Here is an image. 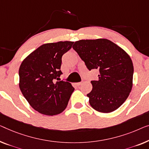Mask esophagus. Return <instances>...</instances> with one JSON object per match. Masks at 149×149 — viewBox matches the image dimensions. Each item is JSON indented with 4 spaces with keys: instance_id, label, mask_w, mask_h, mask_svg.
I'll return each instance as SVG.
<instances>
[{
    "instance_id": "obj_1",
    "label": "esophagus",
    "mask_w": 149,
    "mask_h": 149,
    "mask_svg": "<svg viewBox=\"0 0 149 149\" xmlns=\"http://www.w3.org/2000/svg\"><path fill=\"white\" fill-rule=\"evenodd\" d=\"M81 84H82V82H79V83H77L76 85H77V86H79V85H81Z\"/></svg>"
}]
</instances>
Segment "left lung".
I'll use <instances>...</instances> for the list:
<instances>
[{"instance_id": "8db88e82", "label": "left lung", "mask_w": 149, "mask_h": 149, "mask_svg": "<svg viewBox=\"0 0 149 149\" xmlns=\"http://www.w3.org/2000/svg\"><path fill=\"white\" fill-rule=\"evenodd\" d=\"M88 69H98L97 81L87 95L93 108L110 113L121 106L132 88L134 67L130 56L107 39L81 40L72 46Z\"/></svg>"}]
</instances>
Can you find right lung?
Returning <instances> with one entry per match:
<instances>
[{
  "mask_svg": "<svg viewBox=\"0 0 149 149\" xmlns=\"http://www.w3.org/2000/svg\"><path fill=\"white\" fill-rule=\"evenodd\" d=\"M73 42L43 44L23 60L19 70V88L33 108L46 116L62 113L67 106L74 87L59 81L62 56Z\"/></svg>",
  "mask_w": 149,
  "mask_h": 149,
  "instance_id": "add662e5",
  "label": "right lung"
}]
</instances>
